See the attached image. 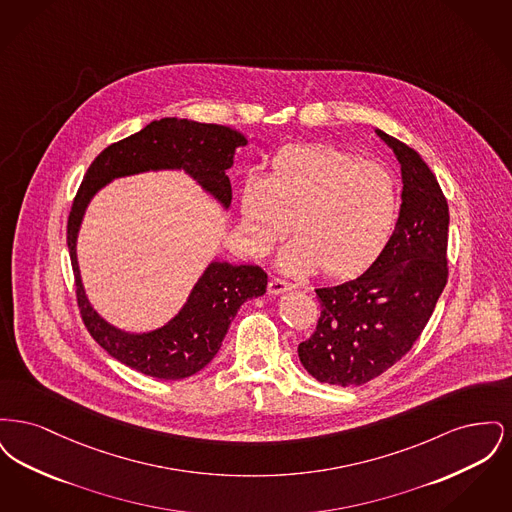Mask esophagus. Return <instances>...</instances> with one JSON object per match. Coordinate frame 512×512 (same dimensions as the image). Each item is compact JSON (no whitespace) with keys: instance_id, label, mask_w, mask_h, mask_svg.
<instances>
[{"instance_id":"34e87169","label":"esophagus","mask_w":512,"mask_h":512,"mask_svg":"<svg viewBox=\"0 0 512 512\" xmlns=\"http://www.w3.org/2000/svg\"><path fill=\"white\" fill-rule=\"evenodd\" d=\"M288 290H293V286L290 282H286V280H282V278H276V276L270 278V282H268V292L272 293V295L288 292Z\"/></svg>"}]
</instances>
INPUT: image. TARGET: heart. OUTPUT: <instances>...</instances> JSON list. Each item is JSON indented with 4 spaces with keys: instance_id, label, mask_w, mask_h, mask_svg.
I'll return each instance as SVG.
<instances>
[{
    "instance_id": "1",
    "label": "heart",
    "mask_w": 512,
    "mask_h": 512,
    "mask_svg": "<svg viewBox=\"0 0 512 512\" xmlns=\"http://www.w3.org/2000/svg\"><path fill=\"white\" fill-rule=\"evenodd\" d=\"M399 215V188L386 167L336 146L282 149L267 176L242 190V228L253 253H265L292 222L295 242L282 253L293 274L315 268L349 276L386 247Z\"/></svg>"
}]
</instances>
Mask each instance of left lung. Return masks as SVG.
I'll return each mask as SVG.
<instances>
[{
  "instance_id": "8db88e82",
  "label": "left lung",
  "mask_w": 512,
  "mask_h": 512,
  "mask_svg": "<svg viewBox=\"0 0 512 512\" xmlns=\"http://www.w3.org/2000/svg\"><path fill=\"white\" fill-rule=\"evenodd\" d=\"M376 134L401 163L403 203L390 242L361 276L317 288V330L297 347L318 382L363 386L407 355L432 317L449 276V207L413 147Z\"/></svg>"
}]
</instances>
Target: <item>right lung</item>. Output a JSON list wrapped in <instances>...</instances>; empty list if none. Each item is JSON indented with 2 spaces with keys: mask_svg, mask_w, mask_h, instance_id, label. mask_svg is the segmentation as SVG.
Wrapping results in <instances>:
<instances>
[{
  "mask_svg": "<svg viewBox=\"0 0 512 512\" xmlns=\"http://www.w3.org/2000/svg\"><path fill=\"white\" fill-rule=\"evenodd\" d=\"M240 146H245L244 136L228 126L161 119L105 147L84 174L67 220L76 303L90 336L122 365L161 380L192 376L213 361L244 301L267 292L268 276L257 265L211 263L195 284L184 309L167 326L142 336L124 334L90 307L80 282L74 247L90 197L111 178L157 169H182L228 207L232 186L226 171L232 167L234 149Z\"/></svg>",
  "mask_w": 512,
  "mask_h": 512,
  "instance_id": "obj_1",
  "label": "right lung"
}]
</instances>
